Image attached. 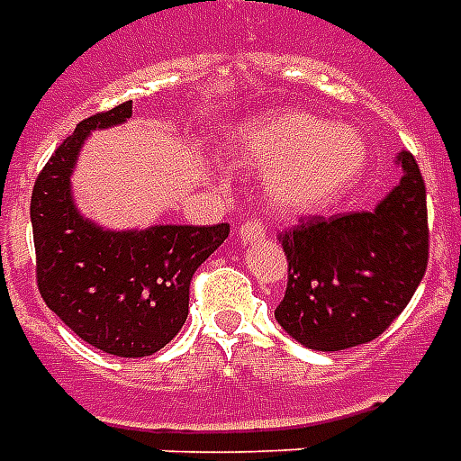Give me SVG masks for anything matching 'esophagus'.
<instances>
[{
  "mask_svg": "<svg viewBox=\"0 0 461 461\" xmlns=\"http://www.w3.org/2000/svg\"><path fill=\"white\" fill-rule=\"evenodd\" d=\"M264 237H266V230H264V224H261V221H257V220L241 221L240 241H244V244H251V241L264 240Z\"/></svg>",
  "mask_w": 461,
  "mask_h": 461,
  "instance_id": "esophagus-1",
  "label": "esophagus"
}]
</instances>
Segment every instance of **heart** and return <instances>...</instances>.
<instances>
[{
    "mask_svg": "<svg viewBox=\"0 0 461 461\" xmlns=\"http://www.w3.org/2000/svg\"><path fill=\"white\" fill-rule=\"evenodd\" d=\"M231 151L244 163L268 166L264 195L281 214L320 212L359 180L366 141L347 124L298 109H281L231 131Z\"/></svg>",
    "mask_w": 461,
    "mask_h": 461,
    "instance_id": "1",
    "label": "heart"
}]
</instances>
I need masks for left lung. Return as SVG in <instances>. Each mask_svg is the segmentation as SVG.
<instances>
[{"label": "left lung", "mask_w": 461, "mask_h": 461, "mask_svg": "<svg viewBox=\"0 0 461 461\" xmlns=\"http://www.w3.org/2000/svg\"><path fill=\"white\" fill-rule=\"evenodd\" d=\"M401 180L374 210L312 217L281 234L288 288L276 320L315 352L376 339L403 312L428 266V207L420 168L395 156Z\"/></svg>", "instance_id": "left-lung-1"}]
</instances>
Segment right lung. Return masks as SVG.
<instances>
[{"label": "right lung", "mask_w": 461, "mask_h": 461, "mask_svg": "<svg viewBox=\"0 0 461 461\" xmlns=\"http://www.w3.org/2000/svg\"><path fill=\"white\" fill-rule=\"evenodd\" d=\"M129 117L124 102L75 126L33 185L31 227L46 305L87 344L136 359L163 349L185 325L193 274L230 237V224L107 230L77 210L70 176L83 144Z\"/></svg>", "instance_id": "add662e5"}]
</instances>
